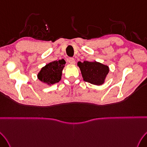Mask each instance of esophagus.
<instances>
[{"instance_id": "esophagus-1", "label": "esophagus", "mask_w": 147, "mask_h": 147, "mask_svg": "<svg viewBox=\"0 0 147 147\" xmlns=\"http://www.w3.org/2000/svg\"><path fill=\"white\" fill-rule=\"evenodd\" d=\"M68 62L71 65H74L75 64V60H74V59L73 58H70L68 59Z\"/></svg>"}]
</instances>
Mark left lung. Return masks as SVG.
Masks as SVG:
<instances>
[{
    "instance_id": "8db88e82",
    "label": "left lung",
    "mask_w": 147,
    "mask_h": 147,
    "mask_svg": "<svg viewBox=\"0 0 147 147\" xmlns=\"http://www.w3.org/2000/svg\"><path fill=\"white\" fill-rule=\"evenodd\" d=\"M78 66L84 81L97 86L102 85L109 73V67L96 61L78 62Z\"/></svg>"
}]
</instances>
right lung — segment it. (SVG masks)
I'll return each mask as SVG.
<instances>
[{"label": "right lung", "instance_id": "right-lung-1", "mask_svg": "<svg viewBox=\"0 0 147 147\" xmlns=\"http://www.w3.org/2000/svg\"><path fill=\"white\" fill-rule=\"evenodd\" d=\"M65 62L64 59L48 63L40 70L37 75V78L48 85L55 84L62 78V71L65 67Z\"/></svg>", "mask_w": 147, "mask_h": 147}]
</instances>
